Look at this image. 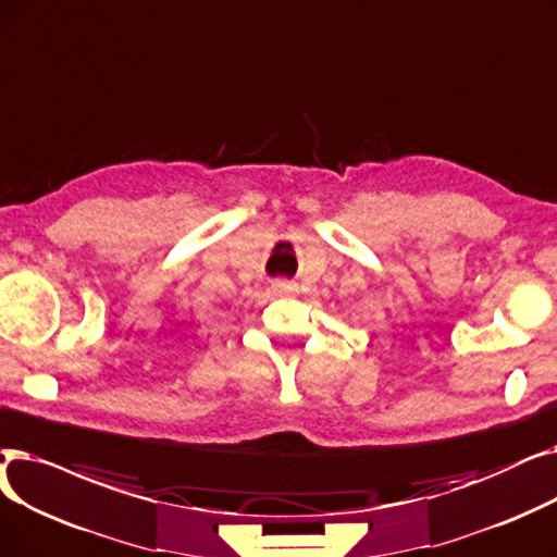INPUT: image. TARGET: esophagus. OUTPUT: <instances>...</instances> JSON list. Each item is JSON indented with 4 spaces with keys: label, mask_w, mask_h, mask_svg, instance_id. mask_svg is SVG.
<instances>
[{
    "label": "esophagus",
    "mask_w": 557,
    "mask_h": 557,
    "mask_svg": "<svg viewBox=\"0 0 557 557\" xmlns=\"http://www.w3.org/2000/svg\"><path fill=\"white\" fill-rule=\"evenodd\" d=\"M272 287L276 289V293H293V289L297 287L293 281H283V278H278V281H274L272 283Z\"/></svg>",
    "instance_id": "esophagus-1"
}]
</instances>
